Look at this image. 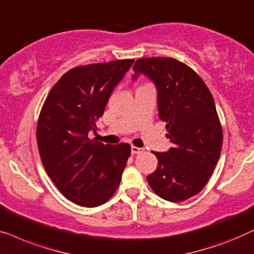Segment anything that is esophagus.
I'll use <instances>...</instances> for the list:
<instances>
[{"label": "esophagus", "instance_id": "esophagus-1", "mask_svg": "<svg viewBox=\"0 0 254 254\" xmlns=\"http://www.w3.org/2000/svg\"><path fill=\"white\" fill-rule=\"evenodd\" d=\"M141 152H142V148L135 147V146H132V147H131V154H132V155H135V154H140Z\"/></svg>", "mask_w": 254, "mask_h": 254}]
</instances>
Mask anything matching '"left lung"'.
<instances>
[{
	"label": "left lung",
	"instance_id": "left-lung-1",
	"mask_svg": "<svg viewBox=\"0 0 254 254\" xmlns=\"http://www.w3.org/2000/svg\"><path fill=\"white\" fill-rule=\"evenodd\" d=\"M133 71V80L145 74L154 83L159 117L173 144L169 151L153 152L158 168L147 182L162 199L183 201L202 190L219 161L223 134L215 102L201 78L175 59H140Z\"/></svg>",
	"mask_w": 254,
	"mask_h": 254
}]
</instances>
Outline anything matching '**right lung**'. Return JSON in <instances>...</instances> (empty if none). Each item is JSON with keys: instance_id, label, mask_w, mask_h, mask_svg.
<instances>
[{"instance_id": "add662e5", "label": "right lung", "mask_w": 254, "mask_h": 254, "mask_svg": "<svg viewBox=\"0 0 254 254\" xmlns=\"http://www.w3.org/2000/svg\"><path fill=\"white\" fill-rule=\"evenodd\" d=\"M134 60L77 66L64 73L46 99L37 140L46 173L66 199L95 207L119 188L131 153L128 144L91 140L114 88Z\"/></svg>"}]
</instances>
